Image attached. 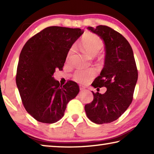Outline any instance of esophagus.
<instances>
[{
  "mask_svg": "<svg viewBox=\"0 0 154 154\" xmlns=\"http://www.w3.org/2000/svg\"><path fill=\"white\" fill-rule=\"evenodd\" d=\"M79 89H80V90H84L85 89V88L84 86H83V85H79Z\"/></svg>",
  "mask_w": 154,
  "mask_h": 154,
  "instance_id": "1",
  "label": "esophagus"
}]
</instances>
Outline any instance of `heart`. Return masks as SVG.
Returning a JSON list of instances; mask_svg holds the SVG:
<instances>
[{"label":"heart","instance_id":"heart-1","mask_svg":"<svg viewBox=\"0 0 154 154\" xmlns=\"http://www.w3.org/2000/svg\"><path fill=\"white\" fill-rule=\"evenodd\" d=\"M80 48L83 51L91 56H95L100 52L104 46L103 40L98 36L93 34H88L83 36L79 43ZM75 50V46H72L67 52L66 60L67 62H70ZM97 74V70L95 68L89 69H79L76 70L72 75V79L75 82L85 84L90 82Z\"/></svg>","mask_w":154,"mask_h":154}]
</instances>
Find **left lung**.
<instances>
[{
  "instance_id": "obj_1",
  "label": "left lung",
  "mask_w": 154,
  "mask_h": 154,
  "mask_svg": "<svg viewBox=\"0 0 154 154\" xmlns=\"http://www.w3.org/2000/svg\"><path fill=\"white\" fill-rule=\"evenodd\" d=\"M88 29L105 43V65L92 85L95 88L106 87V91L103 94L92 92L94 99L85 105V111L94 123H111L126 111L133 99L138 79L133 51L126 38L113 28L100 25Z\"/></svg>"
}]
</instances>
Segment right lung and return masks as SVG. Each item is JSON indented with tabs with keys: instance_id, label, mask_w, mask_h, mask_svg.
I'll list each match as a JSON object with an SVG mask.
<instances>
[{
	"instance_id": "1",
	"label": "right lung",
	"mask_w": 154,
	"mask_h": 154,
	"mask_svg": "<svg viewBox=\"0 0 154 154\" xmlns=\"http://www.w3.org/2000/svg\"><path fill=\"white\" fill-rule=\"evenodd\" d=\"M83 32L80 28L49 26L23 47L15 80L25 109L38 122L60 120L68 103L79 93L77 83L68 81L61 85L52 75L56 69L62 70L68 51Z\"/></svg>"
}]
</instances>
